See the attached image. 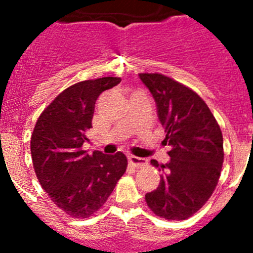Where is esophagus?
<instances>
[{"label":"esophagus","instance_id":"esophagus-1","mask_svg":"<svg viewBox=\"0 0 253 253\" xmlns=\"http://www.w3.org/2000/svg\"><path fill=\"white\" fill-rule=\"evenodd\" d=\"M129 163H130L131 166L137 167V169H140V167L147 166L148 161H147L146 158H140V157H135V156H130V157H129Z\"/></svg>","mask_w":253,"mask_h":253}]
</instances>
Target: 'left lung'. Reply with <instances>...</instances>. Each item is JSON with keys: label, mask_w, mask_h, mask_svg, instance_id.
Here are the masks:
<instances>
[{"label": "left lung", "mask_w": 253, "mask_h": 253, "mask_svg": "<svg viewBox=\"0 0 253 253\" xmlns=\"http://www.w3.org/2000/svg\"><path fill=\"white\" fill-rule=\"evenodd\" d=\"M157 104L171 147L169 163L152 160L162 172L160 185L146 194L149 209L167 220H185L209 200L222 171L224 151L220 126L204 100L191 88L161 73H140Z\"/></svg>", "instance_id": "left-lung-1"}]
</instances>
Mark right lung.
<instances>
[{"label": "right lung", "instance_id": "right-lung-1", "mask_svg": "<svg viewBox=\"0 0 253 253\" xmlns=\"http://www.w3.org/2000/svg\"><path fill=\"white\" fill-rule=\"evenodd\" d=\"M120 81L101 77L69 86L40 114L31 134L35 175L51 202L72 218L96 213L128 167L122 152L88 154L82 148L92 128L96 100Z\"/></svg>", "mask_w": 253, "mask_h": 253}]
</instances>
